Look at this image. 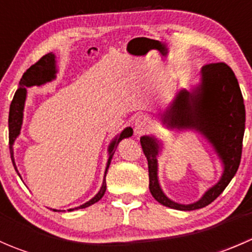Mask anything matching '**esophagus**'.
Listing matches in <instances>:
<instances>
[{
  "instance_id": "obj_1",
  "label": "esophagus",
  "mask_w": 252,
  "mask_h": 252,
  "mask_svg": "<svg viewBox=\"0 0 252 252\" xmlns=\"http://www.w3.org/2000/svg\"><path fill=\"white\" fill-rule=\"evenodd\" d=\"M150 124H151V121L150 118H147L146 116H138L135 118V122H134V126H135V133L136 134H142L150 128Z\"/></svg>"
}]
</instances>
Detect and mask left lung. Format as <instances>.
Masks as SVG:
<instances>
[{
  "label": "left lung",
  "mask_w": 252,
  "mask_h": 252,
  "mask_svg": "<svg viewBox=\"0 0 252 252\" xmlns=\"http://www.w3.org/2000/svg\"><path fill=\"white\" fill-rule=\"evenodd\" d=\"M201 75V84L192 93L180 91L162 119L172 128H192L204 134L224 164L220 182L207 190L197 202L190 205L173 202L163 194L157 179L158 142L150 136L140 139L149 164L150 191L159 204L174 210L192 211L210 205L227 188L240 164L245 131V105L238 79L232 68L223 62L204 65Z\"/></svg>",
  "instance_id": "left-lung-1"
}]
</instances>
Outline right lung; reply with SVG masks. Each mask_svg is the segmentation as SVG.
<instances>
[{
  "label": "right lung",
  "mask_w": 252,
  "mask_h": 252,
  "mask_svg": "<svg viewBox=\"0 0 252 252\" xmlns=\"http://www.w3.org/2000/svg\"><path fill=\"white\" fill-rule=\"evenodd\" d=\"M56 61H55V55L53 53H47V55L42 56L39 61H37L35 64H32L27 72L23 74L22 79L19 81V88L17 89L16 94H14V97L11 102V107H9V117H8V126H9V151H11V158L13 162V166L17 171L16 163H14V157H13V142L16 140V138L19 135L20 128H22L23 123V110H24V102L25 97H27V88L34 85H42V84L51 81L52 79L56 78ZM133 135V129L129 126L126 128L121 133V135L117 136L113 141L111 142L110 147H108V161H107V167H106L105 172V179H103L102 187H101L100 191L96 194V196L94 199H91L90 201H88L86 204L81 205L78 208H85L88 206L95 204L98 200L102 199L103 194L106 191V174H107L108 167L111 164V159L113 157L114 151H116L117 146H118L119 141L124 138H129V136ZM18 172V171H17ZM19 174V173H18ZM20 177V175H19ZM75 210V208H70L69 211Z\"/></svg>",
  "instance_id": "1"
}]
</instances>
